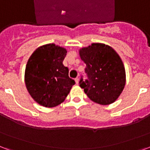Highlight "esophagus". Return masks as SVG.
Segmentation results:
<instances>
[{
    "label": "esophagus",
    "instance_id": "esophagus-1",
    "mask_svg": "<svg viewBox=\"0 0 150 150\" xmlns=\"http://www.w3.org/2000/svg\"><path fill=\"white\" fill-rule=\"evenodd\" d=\"M75 81H76V84H78V83H79V78H78V77L75 78Z\"/></svg>",
    "mask_w": 150,
    "mask_h": 150
}]
</instances>
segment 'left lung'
I'll list each match as a JSON object with an SVG mask.
<instances>
[{
    "mask_svg": "<svg viewBox=\"0 0 150 150\" xmlns=\"http://www.w3.org/2000/svg\"><path fill=\"white\" fill-rule=\"evenodd\" d=\"M86 64L79 84L91 100L99 104L114 103L122 93L126 84V73L121 58L114 49L102 43H92L80 50Z\"/></svg>",
    "mask_w": 150,
    "mask_h": 150,
    "instance_id": "8db88e82",
    "label": "left lung"
}]
</instances>
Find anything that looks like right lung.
I'll return each mask as SVG.
<instances>
[{
	"label": "right lung",
	"instance_id": "1",
	"mask_svg": "<svg viewBox=\"0 0 150 150\" xmlns=\"http://www.w3.org/2000/svg\"><path fill=\"white\" fill-rule=\"evenodd\" d=\"M66 50L54 44L39 47L31 54L25 69V84L34 100L46 108H53L65 100L74 80L62 64Z\"/></svg>",
	"mask_w": 150,
	"mask_h": 150
}]
</instances>
